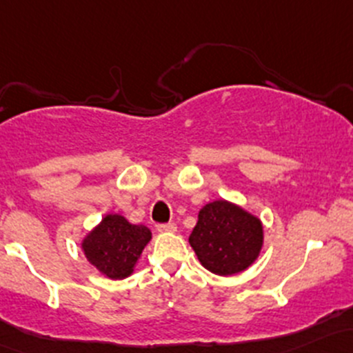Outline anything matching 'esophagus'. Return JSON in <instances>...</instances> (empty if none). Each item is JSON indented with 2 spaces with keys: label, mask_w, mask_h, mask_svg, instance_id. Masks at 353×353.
I'll list each match as a JSON object with an SVG mask.
<instances>
[{
  "label": "esophagus",
  "mask_w": 353,
  "mask_h": 353,
  "mask_svg": "<svg viewBox=\"0 0 353 353\" xmlns=\"http://www.w3.org/2000/svg\"><path fill=\"white\" fill-rule=\"evenodd\" d=\"M159 233H176L177 226L174 223H165V224H157Z\"/></svg>",
  "instance_id": "obj_1"
}]
</instances>
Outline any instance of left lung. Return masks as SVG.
<instances>
[{
    "mask_svg": "<svg viewBox=\"0 0 353 353\" xmlns=\"http://www.w3.org/2000/svg\"><path fill=\"white\" fill-rule=\"evenodd\" d=\"M265 243L263 223L253 212L226 199L201 208L189 245L204 268L231 276L256 261Z\"/></svg>",
    "mask_w": 353,
    "mask_h": 353,
    "instance_id": "obj_1",
    "label": "left lung"
}]
</instances>
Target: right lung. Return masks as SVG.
Wrapping results in <instances>:
<instances>
[{
  "label": "right lung",
  "mask_w": 353,
  "mask_h": 353,
  "mask_svg": "<svg viewBox=\"0 0 353 353\" xmlns=\"http://www.w3.org/2000/svg\"><path fill=\"white\" fill-rule=\"evenodd\" d=\"M152 233L144 224L129 223L120 214H105L82 239V251L94 268L108 280H123L134 273Z\"/></svg>",
  "instance_id": "obj_1"
}]
</instances>
